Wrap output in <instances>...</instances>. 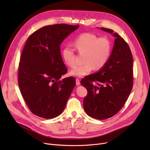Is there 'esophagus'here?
<instances>
[{"mask_svg": "<svg viewBox=\"0 0 150 150\" xmlns=\"http://www.w3.org/2000/svg\"><path fill=\"white\" fill-rule=\"evenodd\" d=\"M80 80L78 79V78H76V84L77 85H80Z\"/></svg>", "mask_w": 150, "mask_h": 150, "instance_id": "obj_1", "label": "esophagus"}]
</instances>
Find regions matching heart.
Here are the masks:
<instances>
[{
	"instance_id": "1",
	"label": "heart",
	"mask_w": 150,
	"mask_h": 150,
	"mask_svg": "<svg viewBox=\"0 0 150 150\" xmlns=\"http://www.w3.org/2000/svg\"><path fill=\"white\" fill-rule=\"evenodd\" d=\"M74 46L79 54H84L83 64L77 65L70 72L72 75L82 77L89 74L94 68H103L109 60L112 45L107 37H98L95 34L86 33L81 34L74 41ZM62 58L69 67H74L76 63V56L74 49L67 46L62 51Z\"/></svg>"
}]
</instances>
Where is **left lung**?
I'll use <instances>...</instances> for the list:
<instances>
[{
  "instance_id": "left-lung-1",
  "label": "left lung",
  "mask_w": 150,
  "mask_h": 150,
  "mask_svg": "<svg viewBox=\"0 0 150 150\" xmlns=\"http://www.w3.org/2000/svg\"><path fill=\"white\" fill-rule=\"evenodd\" d=\"M113 33L110 29L101 28ZM109 61L97 73L85 76L81 84L87 90L83 98L85 112L90 117L103 120L115 115L129 97L134 83L133 57L125 40L117 33Z\"/></svg>"
}]
</instances>
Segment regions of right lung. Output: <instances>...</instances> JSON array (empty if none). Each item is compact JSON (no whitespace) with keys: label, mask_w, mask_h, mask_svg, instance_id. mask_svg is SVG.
Masks as SVG:
<instances>
[{"label":"right lung","mask_w":150,"mask_h":150,"mask_svg":"<svg viewBox=\"0 0 150 150\" xmlns=\"http://www.w3.org/2000/svg\"><path fill=\"white\" fill-rule=\"evenodd\" d=\"M79 25L57 24L42 27L28 38L21 53L18 82L30 111L52 119L63 111L75 85L74 77L60 80L68 69L60 45Z\"/></svg>","instance_id":"right-lung-1"}]
</instances>
